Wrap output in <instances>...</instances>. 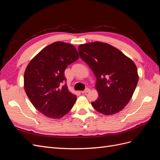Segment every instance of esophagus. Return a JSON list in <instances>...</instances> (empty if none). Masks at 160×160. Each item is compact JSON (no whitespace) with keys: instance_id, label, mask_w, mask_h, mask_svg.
Returning <instances> with one entry per match:
<instances>
[{"instance_id":"esophagus-1","label":"esophagus","mask_w":160,"mask_h":160,"mask_svg":"<svg viewBox=\"0 0 160 160\" xmlns=\"http://www.w3.org/2000/svg\"><path fill=\"white\" fill-rule=\"evenodd\" d=\"M89 91H90V89L89 88H86L84 91H82V93H88V92H89Z\"/></svg>"}]
</instances>
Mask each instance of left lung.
<instances>
[{
    "label": "left lung",
    "mask_w": 160,
    "mask_h": 160,
    "mask_svg": "<svg viewBox=\"0 0 160 160\" xmlns=\"http://www.w3.org/2000/svg\"><path fill=\"white\" fill-rule=\"evenodd\" d=\"M78 52L96 77L98 99L93 108L104 115L122 110L129 103L138 82L134 62L114 47L102 42L80 45Z\"/></svg>",
    "instance_id": "1"
}]
</instances>
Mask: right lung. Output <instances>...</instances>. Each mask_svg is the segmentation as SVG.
I'll use <instances>...</instances> for the list:
<instances>
[{"label":"right lung","instance_id":"1","mask_svg":"<svg viewBox=\"0 0 160 160\" xmlns=\"http://www.w3.org/2000/svg\"><path fill=\"white\" fill-rule=\"evenodd\" d=\"M79 59L75 47L57 41L41 51L28 63L24 88L38 111L48 118L59 119L72 109L76 96L69 91L65 70Z\"/></svg>","mask_w":160,"mask_h":160}]
</instances>
